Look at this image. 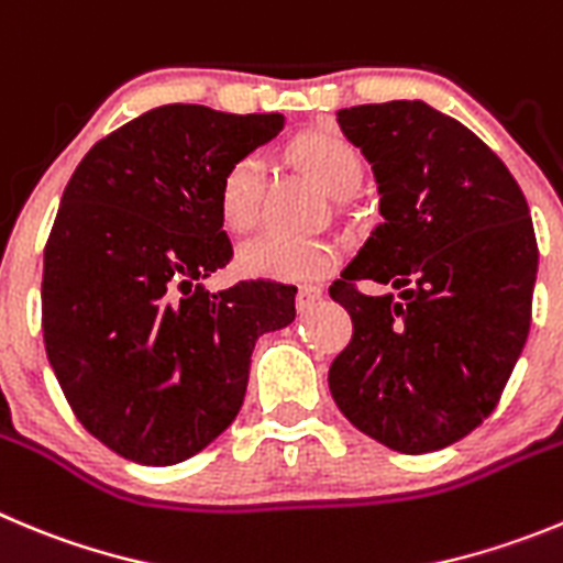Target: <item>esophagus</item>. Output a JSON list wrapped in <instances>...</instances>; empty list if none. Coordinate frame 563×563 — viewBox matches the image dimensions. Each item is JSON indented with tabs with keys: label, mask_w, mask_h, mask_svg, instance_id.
Segmentation results:
<instances>
[{
	"label": "esophagus",
	"mask_w": 563,
	"mask_h": 563,
	"mask_svg": "<svg viewBox=\"0 0 563 563\" xmlns=\"http://www.w3.org/2000/svg\"><path fill=\"white\" fill-rule=\"evenodd\" d=\"M323 298V290L316 285H303L298 287V296H296V307L298 312H307V309H312V303H318Z\"/></svg>",
	"instance_id": "obj_1"
}]
</instances>
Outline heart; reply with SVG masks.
Here are the masks:
<instances>
[{"instance_id": "b5f03b06", "label": "heart", "mask_w": 563, "mask_h": 563, "mask_svg": "<svg viewBox=\"0 0 563 563\" xmlns=\"http://www.w3.org/2000/svg\"><path fill=\"white\" fill-rule=\"evenodd\" d=\"M292 156L334 198H345L363 180V162L352 144L329 133H309L292 144ZM265 158L245 153L234 158L220 178L218 206L223 225L234 234H245L260 223ZM338 262V245L318 236L262 234L240 247L236 265L245 276L303 282L329 273Z\"/></svg>"}]
</instances>
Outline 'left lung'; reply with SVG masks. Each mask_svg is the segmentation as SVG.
Wrapping results in <instances>:
<instances>
[{
    "instance_id": "1",
    "label": "left lung",
    "mask_w": 563,
    "mask_h": 563,
    "mask_svg": "<svg viewBox=\"0 0 563 563\" xmlns=\"http://www.w3.org/2000/svg\"><path fill=\"white\" fill-rule=\"evenodd\" d=\"M338 125L374 169L383 223L329 287L354 323L329 390L388 450H443L492 416L528 340V200L488 144L421 100L343 108ZM365 277L389 292L360 294Z\"/></svg>"
}]
</instances>
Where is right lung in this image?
<instances>
[{
    "label": "right lung",
    "mask_w": 563,
    "mask_h": 563,
    "mask_svg": "<svg viewBox=\"0 0 563 563\" xmlns=\"http://www.w3.org/2000/svg\"><path fill=\"white\" fill-rule=\"evenodd\" d=\"M282 128V113L153 108L66 184L44 247L46 357L77 421L128 461L206 450L240 412L256 340L296 321L292 285H200L231 260L220 178Z\"/></svg>",
    "instance_id": "obj_1"
}]
</instances>
